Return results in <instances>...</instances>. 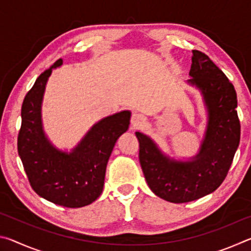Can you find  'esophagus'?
Instances as JSON below:
<instances>
[{"instance_id":"1","label":"esophagus","mask_w":251,"mask_h":251,"mask_svg":"<svg viewBox=\"0 0 251 251\" xmlns=\"http://www.w3.org/2000/svg\"><path fill=\"white\" fill-rule=\"evenodd\" d=\"M145 121H146V118L144 117V115H142V114H134V115L131 116V120H130L131 127L142 126L143 124H145Z\"/></svg>"}]
</instances>
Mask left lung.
Segmentation results:
<instances>
[{
    "label": "left lung",
    "mask_w": 251,
    "mask_h": 251,
    "mask_svg": "<svg viewBox=\"0 0 251 251\" xmlns=\"http://www.w3.org/2000/svg\"><path fill=\"white\" fill-rule=\"evenodd\" d=\"M188 83L201 92L208 124L201 151L192 160L165 156L152 139L136 131L139 163L151 192L165 201L182 203L215 192L226 178L239 146L240 122L233 85L206 54L193 50Z\"/></svg>",
    "instance_id": "1"
}]
</instances>
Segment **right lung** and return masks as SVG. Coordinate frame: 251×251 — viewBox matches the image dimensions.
<instances>
[{
  "label": "right lung",
  "instance_id": "right-lung-1",
  "mask_svg": "<svg viewBox=\"0 0 251 251\" xmlns=\"http://www.w3.org/2000/svg\"><path fill=\"white\" fill-rule=\"evenodd\" d=\"M62 63L59 58L44 71L25 96L18 151L34 192L55 205L78 208L95 201L103 192L107 161L118 137L128 129L130 112L96 123L71 152L58 151L44 134L41 107L46 82Z\"/></svg>",
  "mask_w": 251,
  "mask_h": 251
}]
</instances>
